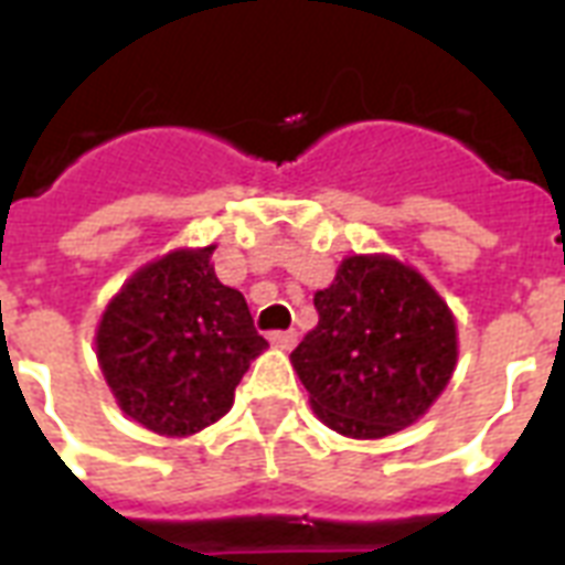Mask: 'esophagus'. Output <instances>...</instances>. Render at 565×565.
Here are the masks:
<instances>
[{"label": "esophagus", "instance_id": "1", "mask_svg": "<svg viewBox=\"0 0 565 565\" xmlns=\"http://www.w3.org/2000/svg\"><path fill=\"white\" fill-rule=\"evenodd\" d=\"M296 331H273V334H269V343L273 345H278V349H292V345H296Z\"/></svg>", "mask_w": 565, "mask_h": 565}]
</instances>
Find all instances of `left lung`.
<instances>
[{
	"instance_id": "left-lung-1",
	"label": "left lung",
	"mask_w": 565,
	"mask_h": 565,
	"mask_svg": "<svg viewBox=\"0 0 565 565\" xmlns=\"http://www.w3.org/2000/svg\"><path fill=\"white\" fill-rule=\"evenodd\" d=\"M313 305L317 328L290 361L328 428L390 437L446 390L457 363L455 317L416 269L386 255L345 257Z\"/></svg>"
}]
</instances>
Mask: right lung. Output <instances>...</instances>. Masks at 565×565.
<instances>
[{"label":"right lung","instance_id":"add662e5","mask_svg":"<svg viewBox=\"0 0 565 565\" xmlns=\"http://www.w3.org/2000/svg\"><path fill=\"white\" fill-rule=\"evenodd\" d=\"M213 246L146 264L110 299L96 354L126 416L163 437L222 419L248 363L266 349L243 292L220 284Z\"/></svg>","mask_w":565,"mask_h":565}]
</instances>
